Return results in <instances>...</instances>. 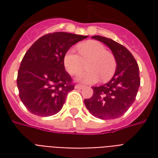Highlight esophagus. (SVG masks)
<instances>
[{
    "label": "esophagus",
    "mask_w": 158,
    "mask_h": 158,
    "mask_svg": "<svg viewBox=\"0 0 158 158\" xmlns=\"http://www.w3.org/2000/svg\"><path fill=\"white\" fill-rule=\"evenodd\" d=\"M85 86L81 85H75V89H82Z\"/></svg>",
    "instance_id": "1"
}]
</instances>
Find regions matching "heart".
Instances as JSON below:
<instances>
[{
    "label": "heart",
    "instance_id": "b5f03b06",
    "mask_svg": "<svg viewBox=\"0 0 158 158\" xmlns=\"http://www.w3.org/2000/svg\"><path fill=\"white\" fill-rule=\"evenodd\" d=\"M79 54L70 49L63 56V64L67 72L71 75L78 74L86 64V72L81 73L76 80L84 84H93L101 78L102 81L109 80L116 70L117 62L113 53L106 51L105 46L98 41L89 40L78 46Z\"/></svg>",
    "mask_w": 158,
    "mask_h": 158
}]
</instances>
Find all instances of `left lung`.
Segmentation results:
<instances>
[{
    "label": "left lung",
    "instance_id": "8db88e82",
    "mask_svg": "<svg viewBox=\"0 0 158 158\" xmlns=\"http://www.w3.org/2000/svg\"><path fill=\"white\" fill-rule=\"evenodd\" d=\"M91 38L111 49L117 67L109 82L92 87L93 96L84 102L94 117L103 120L118 118L128 111L135 100L140 85L139 67L135 57L123 45L103 36L95 35Z\"/></svg>",
    "mask_w": 158,
    "mask_h": 158
}]
</instances>
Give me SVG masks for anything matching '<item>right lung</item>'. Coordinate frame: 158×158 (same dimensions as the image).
Listing matches in <instances>:
<instances>
[{
  "mask_svg": "<svg viewBox=\"0 0 158 158\" xmlns=\"http://www.w3.org/2000/svg\"><path fill=\"white\" fill-rule=\"evenodd\" d=\"M88 36L55 32L37 40L27 51L18 73L19 97L30 113L48 117L62 108L74 88L65 71L63 56L73 45Z\"/></svg>",
  "mask_w": 158,
  "mask_h": 158,
  "instance_id": "add662e5",
  "label": "right lung"
}]
</instances>
